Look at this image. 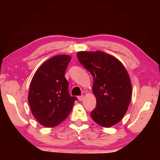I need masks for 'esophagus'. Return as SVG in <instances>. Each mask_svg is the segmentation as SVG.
Returning a JSON list of instances; mask_svg holds the SVG:
<instances>
[{
  "label": "esophagus",
  "mask_w": 160,
  "mask_h": 160,
  "mask_svg": "<svg viewBox=\"0 0 160 160\" xmlns=\"http://www.w3.org/2000/svg\"><path fill=\"white\" fill-rule=\"evenodd\" d=\"M78 99L79 101H82L83 99H84V95H80L78 97Z\"/></svg>",
  "instance_id": "obj_1"
}]
</instances>
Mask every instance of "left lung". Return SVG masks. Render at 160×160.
Returning <instances> with one entry per match:
<instances>
[{"label": "left lung", "instance_id": "8db88e82", "mask_svg": "<svg viewBox=\"0 0 160 160\" xmlns=\"http://www.w3.org/2000/svg\"><path fill=\"white\" fill-rule=\"evenodd\" d=\"M77 58L93 76L92 92L97 102L90 113L92 119L103 128L117 124L128 111L132 95L125 68L114 57L101 51L79 52Z\"/></svg>", "mask_w": 160, "mask_h": 160}]
</instances>
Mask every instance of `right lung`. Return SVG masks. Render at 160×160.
I'll return each mask as SVG.
<instances>
[{"instance_id":"right-lung-1","label":"right lung","mask_w":160,"mask_h":160,"mask_svg":"<svg viewBox=\"0 0 160 160\" xmlns=\"http://www.w3.org/2000/svg\"><path fill=\"white\" fill-rule=\"evenodd\" d=\"M68 55L49 59L35 73L30 85L28 102L32 115L41 125L53 128L66 119L77 98L71 96L65 70Z\"/></svg>"}]
</instances>
